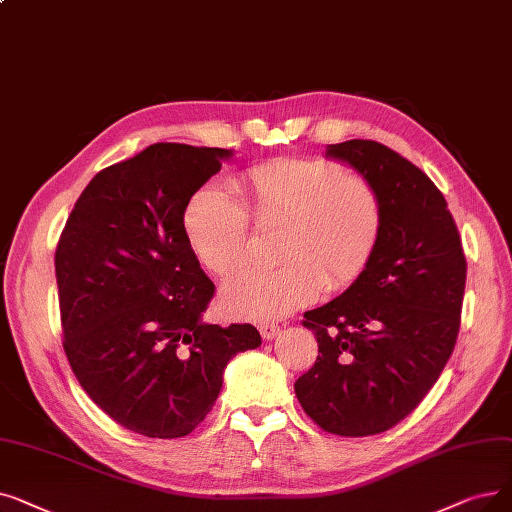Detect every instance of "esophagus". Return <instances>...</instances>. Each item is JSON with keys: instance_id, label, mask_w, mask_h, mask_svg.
<instances>
[{"instance_id": "1", "label": "esophagus", "mask_w": 512, "mask_h": 512, "mask_svg": "<svg viewBox=\"0 0 512 512\" xmlns=\"http://www.w3.org/2000/svg\"><path fill=\"white\" fill-rule=\"evenodd\" d=\"M259 332L265 341H272L274 337L280 335V326L274 322H263V324H259Z\"/></svg>"}]
</instances>
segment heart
I'll use <instances>...</instances> for the list:
<instances>
[{
  "label": "heart",
  "instance_id": "b5f03b06",
  "mask_svg": "<svg viewBox=\"0 0 512 512\" xmlns=\"http://www.w3.org/2000/svg\"><path fill=\"white\" fill-rule=\"evenodd\" d=\"M234 188H198L184 211V232L207 270L230 278L249 263L251 221L280 228L274 270L228 282L221 307L234 318L274 320L314 303L324 288L358 280L383 232V201L368 177L326 159H274L242 171Z\"/></svg>",
  "mask_w": 512,
  "mask_h": 512
}]
</instances>
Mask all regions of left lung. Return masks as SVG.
Returning a JSON list of instances; mask_svg holds the SVG:
<instances>
[{
    "label": "left lung",
    "mask_w": 512,
    "mask_h": 512,
    "mask_svg": "<svg viewBox=\"0 0 512 512\" xmlns=\"http://www.w3.org/2000/svg\"><path fill=\"white\" fill-rule=\"evenodd\" d=\"M383 201V232L364 274L305 311L318 358L295 383L305 414L328 433L364 437L404 420L454 351L466 259L448 203L402 154L374 140L330 144Z\"/></svg>",
    "instance_id": "obj_1"
}]
</instances>
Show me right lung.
<instances>
[{
  "mask_svg": "<svg viewBox=\"0 0 512 512\" xmlns=\"http://www.w3.org/2000/svg\"><path fill=\"white\" fill-rule=\"evenodd\" d=\"M226 148L159 142L87 184L56 249L62 347L79 385L121 427L192 433L224 368L261 337L251 324H205L215 284L184 232L190 196Z\"/></svg>",
  "mask_w": 512,
  "mask_h": 512,
  "instance_id": "add662e5",
  "label": "right lung"
}]
</instances>
